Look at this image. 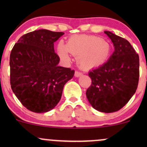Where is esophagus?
<instances>
[{"label":"esophagus","mask_w":147,"mask_h":147,"mask_svg":"<svg viewBox=\"0 0 147 147\" xmlns=\"http://www.w3.org/2000/svg\"><path fill=\"white\" fill-rule=\"evenodd\" d=\"M82 75H83V74H82V72L77 71H77H75V76L76 77H80V76H82Z\"/></svg>","instance_id":"esophagus-1"}]
</instances>
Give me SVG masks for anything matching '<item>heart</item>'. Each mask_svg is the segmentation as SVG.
<instances>
[{"label": "heart", "mask_w": 147, "mask_h": 147, "mask_svg": "<svg viewBox=\"0 0 147 147\" xmlns=\"http://www.w3.org/2000/svg\"><path fill=\"white\" fill-rule=\"evenodd\" d=\"M57 50L62 60H70L69 52L77 57V63L82 68L89 69L105 63L111 55V45L109 41L97 36L74 35L69 38L66 45L60 43Z\"/></svg>", "instance_id": "obj_1"}]
</instances>
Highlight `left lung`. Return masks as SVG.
Returning a JSON list of instances; mask_svg holds the SVG:
<instances>
[{
  "instance_id": "obj_1",
  "label": "left lung",
  "mask_w": 147,
  "mask_h": 147,
  "mask_svg": "<svg viewBox=\"0 0 147 147\" xmlns=\"http://www.w3.org/2000/svg\"><path fill=\"white\" fill-rule=\"evenodd\" d=\"M115 51L109 59L89 72L92 84L86 90L91 106L103 113H113L127 104L137 90L140 77L139 55L125 38L109 31Z\"/></svg>"
}]
</instances>
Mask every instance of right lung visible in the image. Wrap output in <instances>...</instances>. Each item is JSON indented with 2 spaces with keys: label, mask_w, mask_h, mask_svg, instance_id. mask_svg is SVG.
I'll return each mask as SVG.
<instances>
[{
  "label": "right lung",
  "mask_w": 147,
  "mask_h": 147,
  "mask_svg": "<svg viewBox=\"0 0 147 147\" xmlns=\"http://www.w3.org/2000/svg\"><path fill=\"white\" fill-rule=\"evenodd\" d=\"M61 32L38 30L18 39L10 53V85L27 109L41 113L52 110L60 101L64 85L75 70L58 66L59 57L54 43Z\"/></svg>",
  "instance_id": "add662e5"
}]
</instances>
